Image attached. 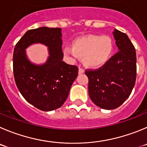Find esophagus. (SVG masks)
Masks as SVG:
<instances>
[{"label": "esophagus", "instance_id": "obj_1", "mask_svg": "<svg viewBox=\"0 0 147 147\" xmlns=\"http://www.w3.org/2000/svg\"><path fill=\"white\" fill-rule=\"evenodd\" d=\"M84 72H85L84 69L80 68V67H79V69H78V73H79V75H81V74L84 73Z\"/></svg>", "mask_w": 147, "mask_h": 147}]
</instances>
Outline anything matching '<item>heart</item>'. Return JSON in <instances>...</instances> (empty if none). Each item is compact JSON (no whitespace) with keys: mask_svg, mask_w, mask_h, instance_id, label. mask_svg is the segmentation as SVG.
Returning a JSON list of instances; mask_svg holds the SVG:
<instances>
[{"mask_svg":"<svg viewBox=\"0 0 147 147\" xmlns=\"http://www.w3.org/2000/svg\"><path fill=\"white\" fill-rule=\"evenodd\" d=\"M113 40L107 35H88L74 40L72 46L63 49V55L67 60L75 63L83 57V63L91 68H96L106 64L113 54Z\"/></svg>","mask_w":147,"mask_h":147,"instance_id":"heart-1","label":"heart"}]
</instances>
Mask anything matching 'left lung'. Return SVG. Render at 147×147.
<instances>
[{
	"label": "left lung",
	"instance_id": "obj_1",
	"mask_svg": "<svg viewBox=\"0 0 147 147\" xmlns=\"http://www.w3.org/2000/svg\"><path fill=\"white\" fill-rule=\"evenodd\" d=\"M112 33L118 52L99 69L86 71L89 96L104 109H116L123 105L131 95L136 78L134 45L126 34L115 29Z\"/></svg>",
	"mask_w": 147,
	"mask_h": 147
}]
</instances>
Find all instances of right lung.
Listing matches in <instances>:
<instances>
[{
	"instance_id": "obj_1",
	"label": "right lung",
	"mask_w": 147,
	"mask_h": 147,
	"mask_svg": "<svg viewBox=\"0 0 147 147\" xmlns=\"http://www.w3.org/2000/svg\"><path fill=\"white\" fill-rule=\"evenodd\" d=\"M61 36V28L42 27L28 30L13 51L16 86L27 102L42 111L49 112L62 106L78 76V67L62 61ZM35 43L48 47L49 57L43 64H34L27 57L26 49Z\"/></svg>"
}]
</instances>
